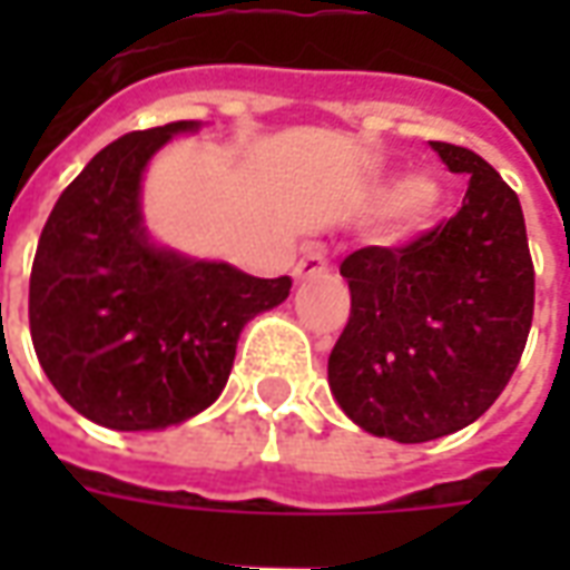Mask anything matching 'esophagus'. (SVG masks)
<instances>
[{"label":"esophagus","instance_id":"1","mask_svg":"<svg viewBox=\"0 0 570 570\" xmlns=\"http://www.w3.org/2000/svg\"><path fill=\"white\" fill-rule=\"evenodd\" d=\"M330 272V259H326V253L321 247H305L302 249V259L296 262V281H308V277H317V274Z\"/></svg>","mask_w":570,"mask_h":570}]
</instances>
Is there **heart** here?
<instances>
[{
    "label": "heart",
    "mask_w": 570,
    "mask_h": 570,
    "mask_svg": "<svg viewBox=\"0 0 570 570\" xmlns=\"http://www.w3.org/2000/svg\"><path fill=\"white\" fill-rule=\"evenodd\" d=\"M440 204L442 186L433 176H412L394 191V213L409 225H428Z\"/></svg>",
    "instance_id": "1"
}]
</instances>
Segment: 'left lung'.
<instances>
[{
  "mask_svg": "<svg viewBox=\"0 0 570 570\" xmlns=\"http://www.w3.org/2000/svg\"><path fill=\"white\" fill-rule=\"evenodd\" d=\"M466 195L452 219L403 247L342 262L351 317L330 387L375 436L428 442L466 428L501 396L534 317V265L515 191L476 151L430 142Z\"/></svg>",
  "mask_w": 570,
  "mask_h": 570,
  "instance_id": "obj_1",
  "label": "left lung"
}]
</instances>
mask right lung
Listing matches in <instances>:
<instances>
[{"label":"right lung","instance_id":"obj_1","mask_svg":"<svg viewBox=\"0 0 570 570\" xmlns=\"http://www.w3.org/2000/svg\"><path fill=\"white\" fill-rule=\"evenodd\" d=\"M195 121L134 130L97 151L57 198L30 274V335L57 394L94 424L158 430L223 394L237 335L289 296V277L155 247L140 179Z\"/></svg>","mask_w":570,"mask_h":570}]
</instances>
